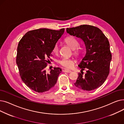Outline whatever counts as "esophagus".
Segmentation results:
<instances>
[{
  "mask_svg": "<svg viewBox=\"0 0 124 124\" xmlns=\"http://www.w3.org/2000/svg\"><path fill=\"white\" fill-rule=\"evenodd\" d=\"M64 72H67V73H70V72H71V71L70 70L65 69L64 70Z\"/></svg>",
  "mask_w": 124,
  "mask_h": 124,
  "instance_id": "obj_1",
  "label": "esophagus"
}]
</instances>
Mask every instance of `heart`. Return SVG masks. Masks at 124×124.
Instances as JSON below:
<instances>
[{
	"instance_id": "obj_1",
	"label": "heart",
	"mask_w": 124,
	"mask_h": 124,
	"mask_svg": "<svg viewBox=\"0 0 124 124\" xmlns=\"http://www.w3.org/2000/svg\"><path fill=\"white\" fill-rule=\"evenodd\" d=\"M64 42L68 46L73 50V53L75 55H79L80 52L77 48L78 46V42L77 39L72 36H69L64 39ZM59 46L57 44H55L53 47L52 52L54 54L57 55L59 53ZM74 61L72 59L63 58L60 60L59 61V63L61 66L66 68H72L74 65Z\"/></svg>"
}]
</instances>
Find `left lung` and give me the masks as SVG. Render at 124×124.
Returning <instances> with one entry per match:
<instances>
[{
	"label": "left lung",
	"mask_w": 124,
	"mask_h": 124,
	"mask_svg": "<svg viewBox=\"0 0 124 124\" xmlns=\"http://www.w3.org/2000/svg\"><path fill=\"white\" fill-rule=\"evenodd\" d=\"M67 33L80 38L86 49V54L78 66L81 69L74 85L85 91H92L102 85L109 72L112 60L108 38L98 28L83 24L67 28ZM85 70L84 74L83 71Z\"/></svg>",
	"instance_id": "left-lung-1"
}]
</instances>
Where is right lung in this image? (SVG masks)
Listing matches in <instances>:
<instances>
[{
    "label": "right lung",
    "instance_id": "obj_1",
    "mask_svg": "<svg viewBox=\"0 0 124 124\" xmlns=\"http://www.w3.org/2000/svg\"><path fill=\"white\" fill-rule=\"evenodd\" d=\"M64 30L30 31L19 42L16 62L19 75L25 85L36 92L42 93L53 88L61 72L59 67H54L49 73H46L45 68L50 61L53 47Z\"/></svg>",
    "mask_w": 124,
    "mask_h": 124
}]
</instances>
